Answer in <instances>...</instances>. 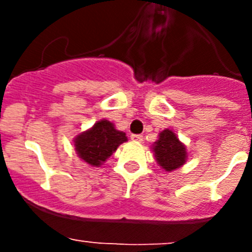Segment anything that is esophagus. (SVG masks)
<instances>
[{"instance_id": "34e87169", "label": "esophagus", "mask_w": 252, "mask_h": 252, "mask_svg": "<svg viewBox=\"0 0 252 252\" xmlns=\"http://www.w3.org/2000/svg\"><path fill=\"white\" fill-rule=\"evenodd\" d=\"M131 140L136 142H141L144 140V136L142 135H131Z\"/></svg>"}]
</instances>
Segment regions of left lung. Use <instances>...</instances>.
<instances>
[{
  "label": "left lung",
  "instance_id": "1",
  "mask_svg": "<svg viewBox=\"0 0 252 252\" xmlns=\"http://www.w3.org/2000/svg\"><path fill=\"white\" fill-rule=\"evenodd\" d=\"M153 151L158 164L166 171L175 170L187 161L186 146L168 128L159 133V140L154 144Z\"/></svg>",
  "mask_w": 252,
  "mask_h": 252
}]
</instances>
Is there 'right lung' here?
<instances>
[{"label":"right lung","mask_w":252,"mask_h":252,"mask_svg":"<svg viewBox=\"0 0 252 252\" xmlns=\"http://www.w3.org/2000/svg\"><path fill=\"white\" fill-rule=\"evenodd\" d=\"M125 141H127L126 133L116 130L112 122L101 120L92 128L79 133L74 140V146L82 160L92 166H99Z\"/></svg>","instance_id":"1"}]
</instances>
